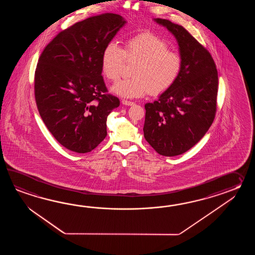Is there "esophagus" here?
I'll use <instances>...</instances> for the list:
<instances>
[{"label": "esophagus", "instance_id": "esophagus-1", "mask_svg": "<svg viewBox=\"0 0 255 255\" xmlns=\"http://www.w3.org/2000/svg\"><path fill=\"white\" fill-rule=\"evenodd\" d=\"M122 104H123V105H126V106H134V105H135L134 102L129 101V100H125V99H123V100H122Z\"/></svg>", "mask_w": 255, "mask_h": 255}]
</instances>
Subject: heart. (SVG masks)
Wrapping results in <instances>:
<instances>
[{
  "label": "heart",
  "instance_id": "obj_1",
  "mask_svg": "<svg viewBox=\"0 0 255 255\" xmlns=\"http://www.w3.org/2000/svg\"><path fill=\"white\" fill-rule=\"evenodd\" d=\"M125 59L135 61L133 77L111 87V92L123 98H141L149 92L162 94L173 86L182 66L179 54L169 51L163 39L149 33L127 40L123 49L116 42L108 43L101 56L104 76L110 81L118 80Z\"/></svg>",
  "mask_w": 255,
  "mask_h": 255
}]
</instances>
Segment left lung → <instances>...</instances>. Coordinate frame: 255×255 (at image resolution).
Listing matches in <instances>:
<instances>
[{"label": "left lung", "instance_id": "1", "mask_svg": "<svg viewBox=\"0 0 255 255\" xmlns=\"http://www.w3.org/2000/svg\"><path fill=\"white\" fill-rule=\"evenodd\" d=\"M179 44L182 66L173 86L145 105L144 136L156 151L174 157L188 151L206 134L216 113L218 72L212 55L184 27L165 19Z\"/></svg>", "mask_w": 255, "mask_h": 255}]
</instances>
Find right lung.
Segmentation results:
<instances>
[{
	"mask_svg": "<svg viewBox=\"0 0 255 255\" xmlns=\"http://www.w3.org/2000/svg\"><path fill=\"white\" fill-rule=\"evenodd\" d=\"M126 22L116 13L89 17L58 33L39 58L34 75L39 114L71 151L90 152L108 135V116L120 99L106 94L101 56Z\"/></svg>",
	"mask_w": 255,
	"mask_h": 255,
	"instance_id": "1",
	"label": "right lung"
}]
</instances>
